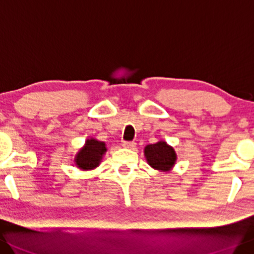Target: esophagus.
I'll list each match as a JSON object with an SVG mask.
<instances>
[{
    "label": "esophagus",
    "instance_id": "34e87169",
    "mask_svg": "<svg viewBox=\"0 0 254 254\" xmlns=\"http://www.w3.org/2000/svg\"><path fill=\"white\" fill-rule=\"evenodd\" d=\"M122 145H123V147H126V149L134 150L136 146V143L135 142H123Z\"/></svg>",
    "mask_w": 254,
    "mask_h": 254
}]
</instances>
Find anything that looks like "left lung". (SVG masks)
Returning <instances> with one entry per match:
<instances>
[{"label": "left lung", "instance_id": "8db88e82", "mask_svg": "<svg viewBox=\"0 0 254 254\" xmlns=\"http://www.w3.org/2000/svg\"><path fill=\"white\" fill-rule=\"evenodd\" d=\"M144 155L149 165L162 172L170 171L177 161V154H175L174 149L164 141H159L154 144L146 145Z\"/></svg>", "mask_w": 254, "mask_h": 254}]
</instances>
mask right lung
<instances>
[{"label":"right lung","instance_id":"1","mask_svg":"<svg viewBox=\"0 0 254 254\" xmlns=\"http://www.w3.org/2000/svg\"><path fill=\"white\" fill-rule=\"evenodd\" d=\"M105 152H107L105 143L91 137L85 141L84 146L76 153L74 159L75 164L77 168L84 171L93 170L99 167Z\"/></svg>","mask_w":254,"mask_h":254}]
</instances>
